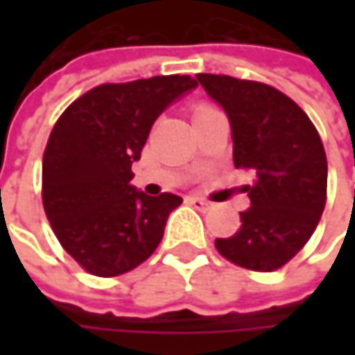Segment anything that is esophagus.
Wrapping results in <instances>:
<instances>
[{"mask_svg":"<svg viewBox=\"0 0 355 355\" xmlns=\"http://www.w3.org/2000/svg\"><path fill=\"white\" fill-rule=\"evenodd\" d=\"M189 203H191L193 207H197V209H209V207H211V203L205 201V199H201V197H189Z\"/></svg>","mask_w":355,"mask_h":355,"instance_id":"1","label":"esophagus"}]
</instances>
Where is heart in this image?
I'll return each instance as SVG.
<instances>
[{"label": "heart", "instance_id": "obj_1", "mask_svg": "<svg viewBox=\"0 0 355 355\" xmlns=\"http://www.w3.org/2000/svg\"><path fill=\"white\" fill-rule=\"evenodd\" d=\"M207 108H211V107H205V105H199V107H195V112H193V114H199V112H203V110H207Z\"/></svg>", "mask_w": 355, "mask_h": 355}]
</instances>
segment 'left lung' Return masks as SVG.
<instances>
[{
    "instance_id": "8db88e82",
    "label": "left lung",
    "mask_w": 355,
    "mask_h": 355,
    "mask_svg": "<svg viewBox=\"0 0 355 355\" xmlns=\"http://www.w3.org/2000/svg\"><path fill=\"white\" fill-rule=\"evenodd\" d=\"M197 82L226 110L234 166L250 171V207L218 252L250 271L284 267L313 236L327 203V156L309 114L273 86L199 73Z\"/></svg>"
}]
</instances>
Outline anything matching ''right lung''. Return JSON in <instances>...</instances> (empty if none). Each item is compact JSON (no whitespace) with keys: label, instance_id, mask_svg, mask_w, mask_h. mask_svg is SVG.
Returning <instances> with one entry per match:
<instances>
[{"label":"right lung","instance_id":"1","mask_svg":"<svg viewBox=\"0 0 355 355\" xmlns=\"http://www.w3.org/2000/svg\"><path fill=\"white\" fill-rule=\"evenodd\" d=\"M195 86L178 73L101 84L57 119L42 156V207L61 247L88 273H127L160 245L182 199L135 191L131 164L158 114Z\"/></svg>","mask_w":355,"mask_h":355}]
</instances>
